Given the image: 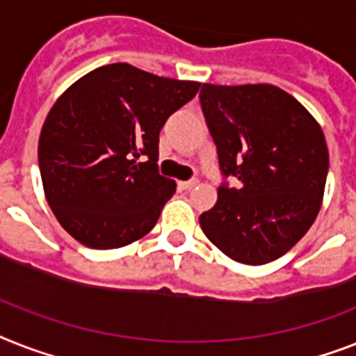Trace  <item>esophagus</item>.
<instances>
[{"instance_id": "1", "label": "esophagus", "mask_w": 356, "mask_h": 356, "mask_svg": "<svg viewBox=\"0 0 356 356\" xmlns=\"http://www.w3.org/2000/svg\"><path fill=\"white\" fill-rule=\"evenodd\" d=\"M195 184H197V179H190V181H181V183H179V188H181V190H192Z\"/></svg>"}]
</instances>
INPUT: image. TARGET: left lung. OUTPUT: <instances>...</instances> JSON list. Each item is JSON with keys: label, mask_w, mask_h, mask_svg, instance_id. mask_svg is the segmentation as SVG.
I'll use <instances>...</instances> for the list:
<instances>
[{"label": "left lung", "mask_w": 356, "mask_h": 356, "mask_svg": "<svg viewBox=\"0 0 356 356\" xmlns=\"http://www.w3.org/2000/svg\"><path fill=\"white\" fill-rule=\"evenodd\" d=\"M199 102L223 175L218 203L199 218L204 236L234 261H274L320 212L329 170L322 128L296 98L268 83H203Z\"/></svg>", "instance_id": "obj_1"}]
</instances>
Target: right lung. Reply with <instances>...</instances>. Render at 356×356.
<instances>
[{
  "label": "right lung",
  "instance_id": "obj_1",
  "mask_svg": "<svg viewBox=\"0 0 356 356\" xmlns=\"http://www.w3.org/2000/svg\"><path fill=\"white\" fill-rule=\"evenodd\" d=\"M199 86L111 63L58 98L38 164L49 207L76 241L108 250L155 227L175 193V183L159 173V133Z\"/></svg>",
  "mask_w": 356,
  "mask_h": 356
}]
</instances>
